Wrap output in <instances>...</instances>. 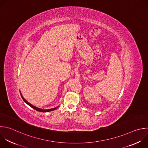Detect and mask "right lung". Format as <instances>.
Instances as JSON below:
<instances>
[{"mask_svg": "<svg viewBox=\"0 0 148 148\" xmlns=\"http://www.w3.org/2000/svg\"><path fill=\"white\" fill-rule=\"evenodd\" d=\"M20 94H21V97H22V99H23V101L27 104V105H28L30 107H31L32 108H33L34 109H35V110H36V111H38V112H51V111H53V110H55V109H56L59 106H58V107H56V108H53V109H47V110H43V109H39V108H36V107H35L34 106H33V105H32L31 103H29V102H28L23 97V96H22V95H21V93H20Z\"/></svg>", "mask_w": 148, "mask_h": 148, "instance_id": "obj_1", "label": "right lung"}]
</instances>
